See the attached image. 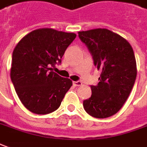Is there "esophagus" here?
I'll use <instances>...</instances> for the list:
<instances>
[{
  "label": "esophagus",
  "instance_id": "34e87169",
  "mask_svg": "<svg viewBox=\"0 0 147 147\" xmlns=\"http://www.w3.org/2000/svg\"><path fill=\"white\" fill-rule=\"evenodd\" d=\"M73 85H74V86H76V87L81 86L82 83L80 81H74L73 82Z\"/></svg>",
  "mask_w": 147,
  "mask_h": 147
}]
</instances>
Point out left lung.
Instances as JSON below:
<instances>
[{"label":"left lung","instance_id":"1","mask_svg":"<svg viewBox=\"0 0 147 147\" xmlns=\"http://www.w3.org/2000/svg\"><path fill=\"white\" fill-rule=\"evenodd\" d=\"M79 38L101 71L97 85H91L92 96L84 100L85 111L93 117L114 115L129 96L137 76L132 47L119 34L107 29L80 31Z\"/></svg>","mask_w":147,"mask_h":147}]
</instances>
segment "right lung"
Here are the masks:
<instances>
[{"instance_id":"right-lung-1","label":"right lung","mask_w":147,"mask_h":147,"mask_svg":"<svg viewBox=\"0 0 147 147\" xmlns=\"http://www.w3.org/2000/svg\"><path fill=\"white\" fill-rule=\"evenodd\" d=\"M76 34L50 28L38 29L23 37L15 47L11 80L24 106L36 114L55 111L72 85L68 78L53 71Z\"/></svg>"}]
</instances>
